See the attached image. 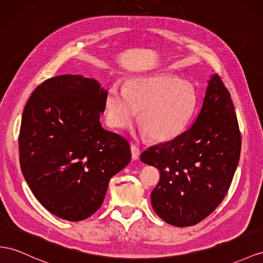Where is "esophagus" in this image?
Instances as JSON below:
<instances>
[{
	"label": "esophagus",
	"instance_id": "34e87169",
	"mask_svg": "<svg viewBox=\"0 0 263 263\" xmlns=\"http://www.w3.org/2000/svg\"><path fill=\"white\" fill-rule=\"evenodd\" d=\"M140 153H141V151H140V149H139V146L132 144V145H131L132 159H133V160H138V159L140 158Z\"/></svg>",
	"mask_w": 263,
	"mask_h": 263
}]
</instances>
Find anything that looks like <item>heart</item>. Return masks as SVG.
<instances>
[{"mask_svg": "<svg viewBox=\"0 0 263 263\" xmlns=\"http://www.w3.org/2000/svg\"><path fill=\"white\" fill-rule=\"evenodd\" d=\"M197 96L191 84L176 77H139L126 89L109 87L105 97L106 122L114 129L130 127L139 114V123L149 139L164 142L182 133L192 118Z\"/></svg>", "mask_w": 263, "mask_h": 263, "instance_id": "1", "label": "heart"}]
</instances>
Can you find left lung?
<instances>
[{"label": "left lung", "mask_w": 263, "mask_h": 263, "mask_svg": "<svg viewBox=\"0 0 263 263\" xmlns=\"http://www.w3.org/2000/svg\"><path fill=\"white\" fill-rule=\"evenodd\" d=\"M240 151L241 134L230 92L214 74L189 129L141 154L142 162L160 171L151 193L153 210L172 226L199 223L224 199Z\"/></svg>", "instance_id": "obj_1"}]
</instances>
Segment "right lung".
Instances as JSON below:
<instances>
[{"instance_id": "obj_1", "label": "right lung", "mask_w": 263, "mask_h": 263, "mask_svg": "<svg viewBox=\"0 0 263 263\" xmlns=\"http://www.w3.org/2000/svg\"><path fill=\"white\" fill-rule=\"evenodd\" d=\"M105 97L96 80L65 74L45 80L24 107L21 170L40 203L61 219L91 217L131 160L129 141L100 123Z\"/></svg>"}]
</instances>
